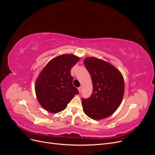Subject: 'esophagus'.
Returning a JSON list of instances; mask_svg holds the SVG:
<instances>
[{"label":"esophagus","mask_w":155,"mask_h":155,"mask_svg":"<svg viewBox=\"0 0 155 155\" xmlns=\"http://www.w3.org/2000/svg\"><path fill=\"white\" fill-rule=\"evenodd\" d=\"M78 91H79V93H81V91H82V88H81V87H79V88H78Z\"/></svg>","instance_id":"1"}]
</instances>
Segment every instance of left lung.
<instances>
[{
  "mask_svg": "<svg viewBox=\"0 0 155 155\" xmlns=\"http://www.w3.org/2000/svg\"><path fill=\"white\" fill-rule=\"evenodd\" d=\"M84 64L92 78L91 96L82 98L85 114L94 120L110 116L119 107L124 94L122 75L114 66L96 58H88Z\"/></svg>",
  "mask_w": 155,
  "mask_h": 155,
  "instance_id": "8db88e82",
  "label": "left lung"
}]
</instances>
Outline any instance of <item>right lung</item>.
<instances>
[{"mask_svg": "<svg viewBox=\"0 0 155 155\" xmlns=\"http://www.w3.org/2000/svg\"><path fill=\"white\" fill-rule=\"evenodd\" d=\"M79 60V58L73 54L61 55L51 59L42 70L35 83V93L45 110L53 113L62 111L79 94L70 74Z\"/></svg>", "mask_w": 155, "mask_h": 155, "instance_id": "add662e5", "label": "right lung"}]
</instances>
